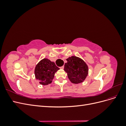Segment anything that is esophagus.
Instances as JSON below:
<instances>
[{
  "instance_id": "esophagus-1",
  "label": "esophagus",
  "mask_w": 126,
  "mask_h": 126,
  "mask_svg": "<svg viewBox=\"0 0 126 126\" xmlns=\"http://www.w3.org/2000/svg\"><path fill=\"white\" fill-rule=\"evenodd\" d=\"M60 69H63V68H64V66H62V67H60Z\"/></svg>"
}]
</instances>
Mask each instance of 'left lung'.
Returning <instances> with one entry per match:
<instances>
[{"mask_svg": "<svg viewBox=\"0 0 126 126\" xmlns=\"http://www.w3.org/2000/svg\"><path fill=\"white\" fill-rule=\"evenodd\" d=\"M64 70L67 73L68 77L73 83L82 82L88 74V67L82 59L76 56H71L66 59Z\"/></svg>", "mask_w": 126, "mask_h": 126, "instance_id": "1", "label": "left lung"}]
</instances>
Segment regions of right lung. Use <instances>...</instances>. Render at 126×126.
Returning a JSON list of instances; mask_svg holds the SVG:
<instances>
[{
	"label": "right lung",
	"mask_w": 126,
	"mask_h": 126,
	"mask_svg": "<svg viewBox=\"0 0 126 126\" xmlns=\"http://www.w3.org/2000/svg\"><path fill=\"white\" fill-rule=\"evenodd\" d=\"M59 69L54 62L44 58L40 60L36 66L35 69V77L42 85H47L51 83L54 79L55 74Z\"/></svg>",
	"instance_id": "obj_1"
}]
</instances>
